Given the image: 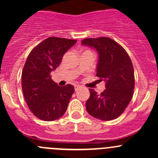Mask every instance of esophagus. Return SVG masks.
I'll return each instance as SVG.
<instances>
[{
  "label": "esophagus",
  "instance_id": "34e87169",
  "mask_svg": "<svg viewBox=\"0 0 158 158\" xmlns=\"http://www.w3.org/2000/svg\"><path fill=\"white\" fill-rule=\"evenodd\" d=\"M75 90L76 91H77V90H79V89H81V86L80 85H75Z\"/></svg>",
  "mask_w": 158,
  "mask_h": 158
}]
</instances>
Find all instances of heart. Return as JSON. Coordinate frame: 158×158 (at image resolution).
<instances>
[{
  "label": "heart",
  "mask_w": 158,
  "mask_h": 158,
  "mask_svg": "<svg viewBox=\"0 0 158 158\" xmlns=\"http://www.w3.org/2000/svg\"><path fill=\"white\" fill-rule=\"evenodd\" d=\"M85 52H91V51H90V50H85Z\"/></svg>",
  "instance_id": "b5f03b06"
}]
</instances>
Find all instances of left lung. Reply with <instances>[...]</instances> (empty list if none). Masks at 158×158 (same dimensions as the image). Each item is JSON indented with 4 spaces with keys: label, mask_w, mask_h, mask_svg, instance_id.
Instances as JSON below:
<instances>
[{
    "label": "left lung",
    "mask_w": 158,
    "mask_h": 158,
    "mask_svg": "<svg viewBox=\"0 0 158 158\" xmlns=\"http://www.w3.org/2000/svg\"><path fill=\"white\" fill-rule=\"evenodd\" d=\"M82 45L98 52L96 76L106 82V89L98 94L90 89L85 103L90 115L102 121L117 118L130 103L135 89V73L131 60L125 49L109 37L86 38Z\"/></svg>",
    "instance_id": "8db88e82"
}]
</instances>
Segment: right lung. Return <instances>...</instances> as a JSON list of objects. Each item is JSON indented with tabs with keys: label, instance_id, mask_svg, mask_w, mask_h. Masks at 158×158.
Returning a JSON list of instances; mask_svg holds the SVG:
<instances>
[{
	"label": "right lung",
	"instance_id": "right-lung-1",
	"mask_svg": "<svg viewBox=\"0 0 158 158\" xmlns=\"http://www.w3.org/2000/svg\"><path fill=\"white\" fill-rule=\"evenodd\" d=\"M76 41L51 36L36 46L27 59L22 71V90L30 110L41 120H56L67 109L74 87L70 84L60 86L50 73Z\"/></svg>",
	"mask_w": 158,
	"mask_h": 158
}]
</instances>
